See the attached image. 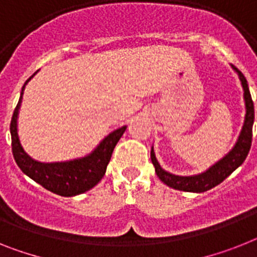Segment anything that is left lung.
I'll return each mask as SVG.
<instances>
[{
  "label": "left lung",
  "mask_w": 257,
  "mask_h": 257,
  "mask_svg": "<svg viewBox=\"0 0 257 257\" xmlns=\"http://www.w3.org/2000/svg\"><path fill=\"white\" fill-rule=\"evenodd\" d=\"M232 68L235 69V72L238 73L240 82H242L245 102L244 124H243L242 132H240L238 141H236L231 152L228 153L226 157H223L221 161L217 162L214 166H212L205 172L195 176H178L165 171L159 166L158 161L155 158L154 150L152 149L150 157H152V162L155 167V172H157V175H158L162 182L165 183L166 185L171 187V188L184 192H197V193L209 191L213 187L223 182L247 158L252 144V125H253V118H255V111H253V102H252L251 94H249L247 79H245V77L239 69H236L235 66H232Z\"/></svg>",
  "instance_id": "obj_1"
}]
</instances>
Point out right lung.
<instances>
[{
  "label": "right lung",
  "mask_w": 257,
  "mask_h": 257,
  "mask_svg": "<svg viewBox=\"0 0 257 257\" xmlns=\"http://www.w3.org/2000/svg\"><path fill=\"white\" fill-rule=\"evenodd\" d=\"M30 79L31 77L26 81V83ZM26 83L22 87L21 98L15 107L12 122H10L12 150L19 169L45 189L53 192L56 195L64 196V197L81 195L83 192L91 189L92 187H95L100 182V179L104 176L112 152L118 140L121 139L126 126H121L109 133L99 144L98 148L85 158L69 162H56V163H42V162L35 161L23 150L19 142L18 131H17V118H18L19 107L22 103Z\"/></svg>",
  "instance_id": "obj_1"
}]
</instances>
